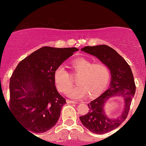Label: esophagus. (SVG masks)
Listing matches in <instances>:
<instances>
[{
  "mask_svg": "<svg viewBox=\"0 0 146 146\" xmlns=\"http://www.w3.org/2000/svg\"><path fill=\"white\" fill-rule=\"evenodd\" d=\"M66 103L69 104H78V102L72 101V100H66Z\"/></svg>",
  "mask_w": 146,
  "mask_h": 146,
  "instance_id": "34e87169",
  "label": "esophagus"
}]
</instances>
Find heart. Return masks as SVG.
I'll return each mask as SVG.
<instances>
[{"label":"heart","instance_id":"heart-1","mask_svg":"<svg viewBox=\"0 0 146 146\" xmlns=\"http://www.w3.org/2000/svg\"><path fill=\"white\" fill-rule=\"evenodd\" d=\"M72 67L78 84L67 91L69 98L79 100L86 98H93L103 93L108 86L110 72L107 65L102 62L93 63L84 58H76L72 62ZM54 82L61 93H64L72 84L71 75L64 65H60L54 71Z\"/></svg>","mask_w":146,"mask_h":146}]
</instances>
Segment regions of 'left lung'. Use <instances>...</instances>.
Wrapping results in <instances>:
<instances>
[{
  "instance_id": "left-lung-1",
  "label": "left lung",
  "mask_w": 146,
  "mask_h": 146,
  "mask_svg": "<svg viewBox=\"0 0 146 146\" xmlns=\"http://www.w3.org/2000/svg\"><path fill=\"white\" fill-rule=\"evenodd\" d=\"M81 50L96 57L110 69L111 80L108 89L89 103V111L86 115L80 117L82 124L88 130L102 135L119 126L128 116L136 89L133 74L126 61L115 49L107 45L88 46ZM117 96L123 98L125 106L119 116L110 118L105 114L104 106L108 100Z\"/></svg>"
}]
</instances>
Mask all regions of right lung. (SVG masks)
Instances as JSON below:
<instances>
[{"label": "right lung", "mask_w": 146, "mask_h": 146, "mask_svg": "<svg viewBox=\"0 0 146 146\" xmlns=\"http://www.w3.org/2000/svg\"><path fill=\"white\" fill-rule=\"evenodd\" d=\"M78 50L44 46L14 70L9 82V108L31 134L44 132L56 124L66 100L55 86L54 71Z\"/></svg>", "instance_id": "add662e5"}]
</instances>
